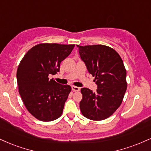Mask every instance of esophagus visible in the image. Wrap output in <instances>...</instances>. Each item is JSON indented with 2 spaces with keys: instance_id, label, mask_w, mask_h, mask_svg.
I'll list each match as a JSON object with an SVG mask.
<instances>
[{
  "instance_id": "34e87169",
  "label": "esophagus",
  "mask_w": 151,
  "mask_h": 151,
  "mask_svg": "<svg viewBox=\"0 0 151 151\" xmlns=\"http://www.w3.org/2000/svg\"><path fill=\"white\" fill-rule=\"evenodd\" d=\"M72 89L74 91H79L80 90V88L78 87V86H72Z\"/></svg>"
}]
</instances>
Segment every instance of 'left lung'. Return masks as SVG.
Returning a JSON list of instances; mask_svg holds the SVG:
<instances>
[{
  "label": "left lung",
  "instance_id": "left-lung-1",
  "mask_svg": "<svg viewBox=\"0 0 151 151\" xmlns=\"http://www.w3.org/2000/svg\"><path fill=\"white\" fill-rule=\"evenodd\" d=\"M81 60L88 72L95 77L96 92L82 88L79 104L84 116L101 121L111 116L120 106L127 88L126 70L119 55L112 48L102 45L79 46Z\"/></svg>",
  "mask_w": 151,
  "mask_h": 151
}]
</instances>
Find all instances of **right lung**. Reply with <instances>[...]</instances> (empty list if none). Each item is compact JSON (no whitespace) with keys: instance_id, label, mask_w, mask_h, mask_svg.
<instances>
[{"instance_id":"obj_1","label":"right lung","mask_w":151,"mask_h":151,"mask_svg":"<svg viewBox=\"0 0 151 151\" xmlns=\"http://www.w3.org/2000/svg\"><path fill=\"white\" fill-rule=\"evenodd\" d=\"M74 47V45L57 43L37 45L25 54L18 66L19 93L27 111L38 120L51 121L62 115L72 89L49 77L60 72V63Z\"/></svg>"}]
</instances>
